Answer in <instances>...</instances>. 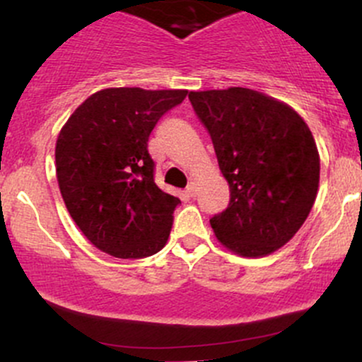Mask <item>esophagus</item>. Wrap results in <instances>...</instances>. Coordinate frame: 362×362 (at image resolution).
<instances>
[{"label":"esophagus","mask_w":362,"mask_h":362,"mask_svg":"<svg viewBox=\"0 0 362 362\" xmlns=\"http://www.w3.org/2000/svg\"><path fill=\"white\" fill-rule=\"evenodd\" d=\"M187 194L191 197H196V194H197V184H196V182H191V184L187 185Z\"/></svg>","instance_id":"34e87169"}]
</instances>
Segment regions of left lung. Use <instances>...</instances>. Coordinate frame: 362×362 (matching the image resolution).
Instances as JSON below:
<instances>
[{
  "instance_id": "left-lung-1",
  "label": "left lung",
  "mask_w": 362,
  "mask_h": 362,
  "mask_svg": "<svg viewBox=\"0 0 362 362\" xmlns=\"http://www.w3.org/2000/svg\"><path fill=\"white\" fill-rule=\"evenodd\" d=\"M230 189L210 223L223 246L265 257L286 245L309 216L319 187L314 136L290 105L250 88L189 93Z\"/></svg>"
}]
</instances>
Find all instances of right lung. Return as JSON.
<instances>
[{"instance_id": "right-lung-1", "label": "right lung", "mask_w": 362, "mask_h": 362, "mask_svg": "<svg viewBox=\"0 0 362 362\" xmlns=\"http://www.w3.org/2000/svg\"><path fill=\"white\" fill-rule=\"evenodd\" d=\"M187 90L107 88L86 98L60 130L57 180L76 226L116 258H144L168 241L180 199L154 182L147 142Z\"/></svg>"}]
</instances>
